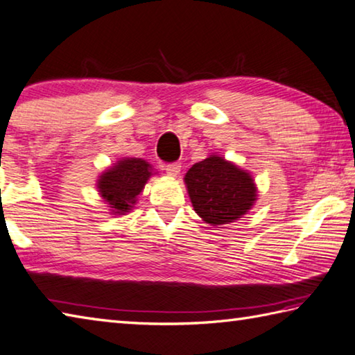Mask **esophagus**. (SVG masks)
<instances>
[{"instance_id": "1", "label": "esophagus", "mask_w": 355, "mask_h": 355, "mask_svg": "<svg viewBox=\"0 0 355 355\" xmlns=\"http://www.w3.org/2000/svg\"><path fill=\"white\" fill-rule=\"evenodd\" d=\"M165 170H166V173H168L170 176H178L179 171H180V164H179V162L166 164V165H165Z\"/></svg>"}]
</instances>
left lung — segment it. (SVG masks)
Masks as SVG:
<instances>
[{
  "mask_svg": "<svg viewBox=\"0 0 355 355\" xmlns=\"http://www.w3.org/2000/svg\"><path fill=\"white\" fill-rule=\"evenodd\" d=\"M185 184L195 211L211 225L233 223L249 211L257 199L249 173L219 156L193 165L187 171Z\"/></svg>",
  "mask_w": 355,
  "mask_h": 355,
  "instance_id": "8db88e82",
  "label": "left lung"
}]
</instances>
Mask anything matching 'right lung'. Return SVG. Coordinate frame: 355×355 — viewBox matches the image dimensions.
I'll return each instance as SVG.
<instances>
[{
  "label": "right lung",
  "instance_id": "add662e5",
  "mask_svg": "<svg viewBox=\"0 0 355 355\" xmlns=\"http://www.w3.org/2000/svg\"><path fill=\"white\" fill-rule=\"evenodd\" d=\"M151 176L150 164L142 159H123L98 179L100 195L114 213H126L136 204V198Z\"/></svg>",
  "mask_w": 355,
  "mask_h": 355
}]
</instances>
